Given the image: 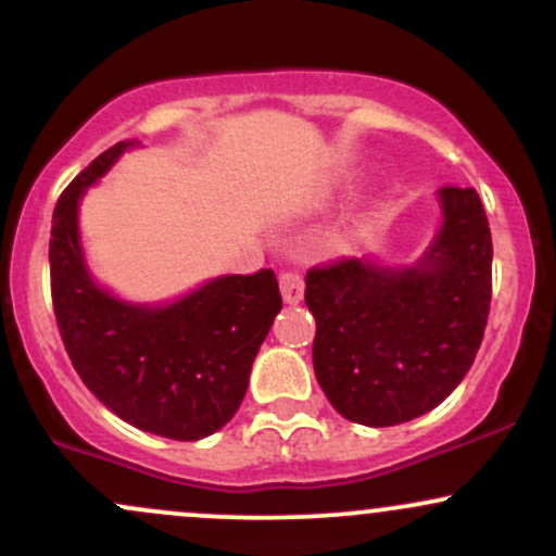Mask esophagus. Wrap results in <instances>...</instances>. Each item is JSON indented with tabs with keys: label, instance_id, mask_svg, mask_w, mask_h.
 <instances>
[{
	"label": "esophagus",
	"instance_id": "esophagus-1",
	"mask_svg": "<svg viewBox=\"0 0 556 556\" xmlns=\"http://www.w3.org/2000/svg\"><path fill=\"white\" fill-rule=\"evenodd\" d=\"M279 285H282V298H285V303L298 305L300 300H303L305 285H303V277H300V274H295V271H285L282 277H279Z\"/></svg>",
	"mask_w": 556,
	"mask_h": 556
}]
</instances>
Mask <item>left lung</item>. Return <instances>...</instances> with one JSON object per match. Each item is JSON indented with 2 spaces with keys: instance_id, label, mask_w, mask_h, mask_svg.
Listing matches in <instances>:
<instances>
[{
  "instance_id": "left-lung-1",
  "label": "left lung",
  "mask_w": 556,
  "mask_h": 556,
  "mask_svg": "<svg viewBox=\"0 0 556 556\" xmlns=\"http://www.w3.org/2000/svg\"><path fill=\"white\" fill-rule=\"evenodd\" d=\"M439 229L416 264L344 258L305 277L314 371L353 424L397 426L433 410L473 366L491 303V232L473 188L437 190Z\"/></svg>"
}]
</instances>
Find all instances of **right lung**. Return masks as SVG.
Returning a JSON list of instances; mask_svg holds the SVG:
<instances>
[{
    "mask_svg": "<svg viewBox=\"0 0 556 556\" xmlns=\"http://www.w3.org/2000/svg\"><path fill=\"white\" fill-rule=\"evenodd\" d=\"M136 146L119 140L56 201L49 240L56 327L83 384L114 416L198 442L238 413L282 295L271 269L225 274L169 303H132L96 282L80 242V201Z\"/></svg>",
    "mask_w": 556,
    "mask_h": 556,
    "instance_id": "obj_1",
    "label": "right lung"
}]
</instances>
